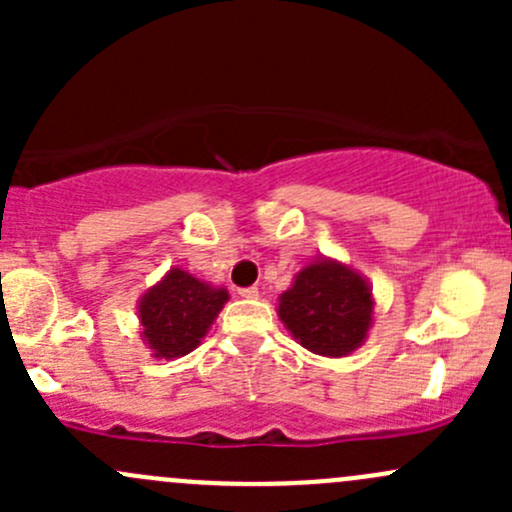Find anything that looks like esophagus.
Returning a JSON list of instances; mask_svg holds the SVG:
<instances>
[{"label":"esophagus","mask_w":512,"mask_h":512,"mask_svg":"<svg viewBox=\"0 0 512 512\" xmlns=\"http://www.w3.org/2000/svg\"><path fill=\"white\" fill-rule=\"evenodd\" d=\"M240 297L257 299V297H260V289H257V287H245V289H240Z\"/></svg>","instance_id":"34e87169"}]
</instances>
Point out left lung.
Segmentation results:
<instances>
[{
	"mask_svg": "<svg viewBox=\"0 0 512 512\" xmlns=\"http://www.w3.org/2000/svg\"><path fill=\"white\" fill-rule=\"evenodd\" d=\"M277 314L294 339L319 356H349L374 324V294L361 272L332 257H317L280 294Z\"/></svg>",
	"mask_w": 512,
	"mask_h": 512,
	"instance_id": "1",
	"label": "left lung"
}]
</instances>
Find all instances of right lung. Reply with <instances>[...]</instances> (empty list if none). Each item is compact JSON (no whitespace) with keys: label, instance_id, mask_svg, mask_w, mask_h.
I'll list each match as a JSON object with an SVG mask.
<instances>
[{"label":"right lung","instance_id":"add662e5","mask_svg":"<svg viewBox=\"0 0 512 512\" xmlns=\"http://www.w3.org/2000/svg\"><path fill=\"white\" fill-rule=\"evenodd\" d=\"M230 299L225 287H213L188 270L170 267L138 299L141 339L156 359H180L190 354Z\"/></svg>","mask_w":512,"mask_h":512}]
</instances>
